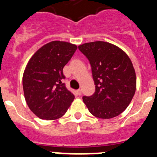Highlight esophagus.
<instances>
[{"label": "esophagus", "instance_id": "34e87169", "mask_svg": "<svg viewBox=\"0 0 157 157\" xmlns=\"http://www.w3.org/2000/svg\"><path fill=\"white\" fill-rule=\"evenodd\" d=\"M77 95H81V94H82V92H81V89H78V90H77Z\"/></svg>", "mask_w": 157, "mask_h": 157}]
</instances>
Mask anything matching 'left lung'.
<instances>
[{"mask_svg": "<svg viewBox=\"0 0 157 157\" xmlns=\"http://www.w3.org/2000/svg\"><path fill=\"white\" fill-rule=\"evenodd\" d=\"M92 67L95 92L83 96L88 111L99 118H114L129 106L136 91V73L131 60L115 45L96 41L78 46Z\"/></svg>", "mask_w": 157, "mask_h": 157, "instance_id": "obj_1", "label": "left lung"}]
</instances>
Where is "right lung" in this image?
I'll return each mask as SVG.
<instances>
[{
    "instance_id": "right-lung-1",
    "label": "right lung",
    "mask_w": 157,
    "mask_h": 157,
    "mask_svg": "<svg viewBox=\"0 0 157 157\" xmlns=\"http://www.w3.org/2000/svg\"><path fill=\"white\" fill-rule=\"evenodd\" d=\"M77 46L62 41L46 43L33 54L23 75L26 103L41 119L54 120L66 113L75 96L66 88L63 68Z\"/></svg>"
}]
</instances>
